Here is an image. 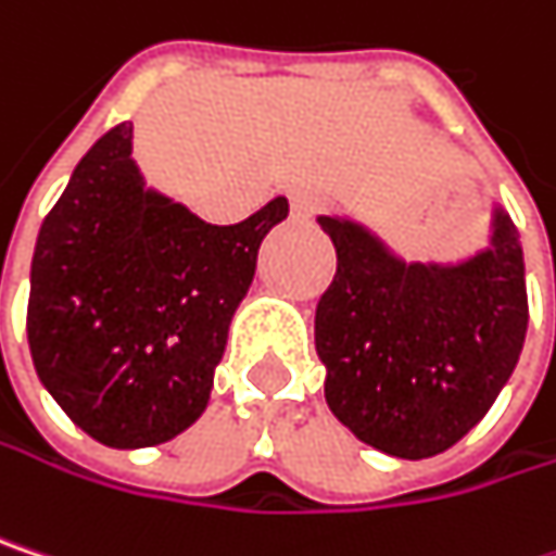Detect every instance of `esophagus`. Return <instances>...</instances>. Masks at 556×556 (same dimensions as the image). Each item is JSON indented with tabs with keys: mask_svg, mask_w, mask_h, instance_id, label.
<instances>
[{
	"mask_svg": "<svg viewBox=\"0 0 556 556\" xmlns=\"http://www.w3.org/2000/svg\"><path fill=\"white\" fill-rule=\"evenodd\" d=\"M318 197L315 193H308V190H292V219H312L315 213H318Z\"/></svg>",
	"mask_w": 556,
	"mask_h": 556,
	"instance_id": "1",
	"label": "esophagus"
}]
</instances>
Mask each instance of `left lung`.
Segmentation results:
<instances>
[{
  "label": "left lung",
  "instance_id": "left-lung-1",
  "mask_svg": "<svg viewBox=\"0 0 556 556\" xmlns=\"http://www.w3.org/2000/svg\"><path fill=\"white\" fill-rule=\"evenodd\" d=\"M337 274L315 312L333 417L397 458L452 448L513 376L529 295L519 231L496 210L490 248L465 264H404L376 235L318 219Z\"/></svg>",
  "mask_w": 556,
  "mask_h": 556
}]
</instances>
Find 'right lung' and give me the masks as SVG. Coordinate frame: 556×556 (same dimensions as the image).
I'll list each match as a JSON object with an SVG mask.
<instances>
[{"mask_svg": "<svg viewBox=\"0 0 556 556\" xmlns=\"http://www.w3.org/2000/svg\"><path fill=\"white\" fill-rule=\"evenodd\" d=\"M132 124L108 129L47 213L27 299L34 369L56 404L111 448L175 439L210 401L231 315L286 197L210 226L142 187Z\"/></svg>", "mask_w": 556, "mask_h": 556, "instance_id": "1", "label": "right lung"}]
</instances>
